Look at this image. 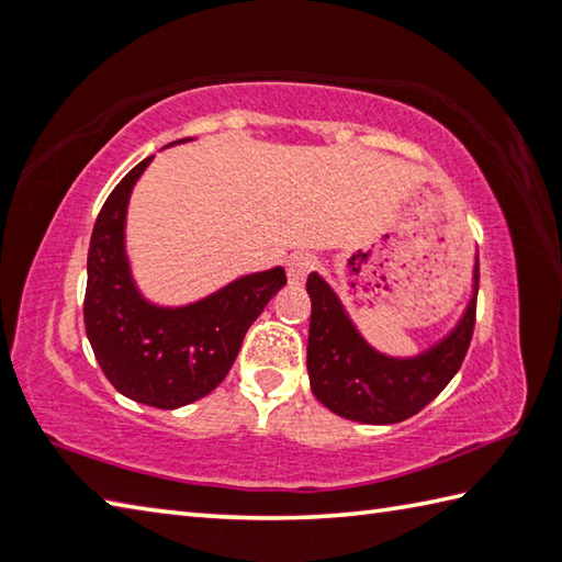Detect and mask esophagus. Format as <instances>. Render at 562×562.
I'll use <instances>...</instances> for the list:
<instances>
[{
    "label": "esophagus",
    "instance_id": "1",
    "mask_svg": "<svg viewBox=\"0 0 562 562\" xmlns=\"http://www.w3.org/2000/svg\"><path fill=\"white\" fill-rule=\"evenodd\" d=\"M316 268V258L310 252H297L288 260V278L292 284H302L307 274Z\"/></svg>",
    "mask_w": 562,
    "mask_h": 562
}]
</instances>
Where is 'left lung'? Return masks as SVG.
<instances>
[{
  "label": "left lung",
  "instance_id": "8db88e82",
  "mask_svg": "<svg viewBox=\"0 0 562 562\" xmlns=\"http://www.w3.org/2000/svg\"><path fill=\"white\" fill-rule=\"evenodd\" d=\"M479 258L474 292L454 329L411 359L375 351L346 314L341 300L319 274L307 278L312 297L307 371L316 401L346 420L366 425L403 423L442 393L462 366L474 331Z\"/></svg>",
  "mask_w": 562,
  "mask_h": 562
}]
</instances>
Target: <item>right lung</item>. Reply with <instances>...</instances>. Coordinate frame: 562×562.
Instances as JSON below:
<instances>
[{
	"mask_svg": "<svg viewBox=\"0 0 562 562\" xmlns=\"http://www.w3.org/2000/svg\"><path fill=\"white\" fill-rule=\"evenodd\" d=\"M179 142L189 137L171 145ZM149 161H139L98 213L88 248L83 316L108 381L130 401L175 411L226 379L243 336L288 278L282 268L243 274L183 307H157L142 297L125 252V218L132 187Z\"/></svg>",
	"mask_w": 562,
	"mask_h": 562,
	"instance_id": "obj_1",
	"label": "right lung"
}]
</instances>
